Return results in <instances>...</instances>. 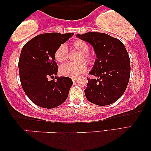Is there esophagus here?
<instances>
[{
	"instance_id": "34e87169",
	"label": "esophagus",
	"mask_w": 151,
	"mask_h": 151,
	"mask_svg": "<svg viewBox=\"0 0 151 151\" xmlns=\"http://www.w3.org/2000/svg\"><path fill=\"white\" fill-rule=\"evenodd\" d=\"M78 79V78H76V77H72L71 78V80H72V81L73 82H75V81H76V80Z\"/></svg>"
}]
</instances>
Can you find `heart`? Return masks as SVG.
I'll return each mask as SVG.
<instances>
[{
	"label": "heart",
	"instance_id": "b5f03b06",
	"mask_svg": "<svg viewBox=\"0 0 151 151\" xmlns=\"http://www.w3.org/2000/svg\"><path fill=\"white\" fill-rule=\"evenodd\" d=\"M72 48L78 51L80 54L77 61L78 63H66L62 65L59 69L60 75L67 77H77L84 73L87 70V67L83 61L88 65H92L94 62V58L88 53V45L85 41L76 40L72 43ZM54 58L60 63H65L68 58V49L65 45H60L56 49L54 53Z\"/></svg>",
	"mask_w": 151,
	"mask_h": 151
}]
</instances>
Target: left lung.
I'll return each mask as SVG.
<instances>
[{"label":"left lung","mask_w":151,"mask_h":151,"mask_svg":"<svg viewBox=\"0 0 151 151\" xmlns=\"http://www.w3.org/2000/svg\"><path fill=\"white\" fill-rule=\"evenodd\" d=\"M93 47L97 55L84 90L86 98L93 104L106 106L113 104L127 89L131 74L129 55L124 45L117 38L100 32L78 34Z\"/></svg>","instance_id":"left-lung-1"}]
</instances>
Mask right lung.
Returning <instances> with one entry per match:
<instances>
[{"mask_svg":"<svg viewBox=\"0 0 151 151\" xmlns=\"http://www.w3.org/2000/svg\"><path fill=\"white\" fill-rule=\"evenodd\" d=\"M73 34H42L22 47L18 61L20 83L28 98L37 106L53 109L67 100L73 82L70 78L56 77L58 65L54 53Z\"/></svg>","mask_w":151,"mask_h":151,"instance_id":"obj_1","label":"right lung"}]
</instances>
